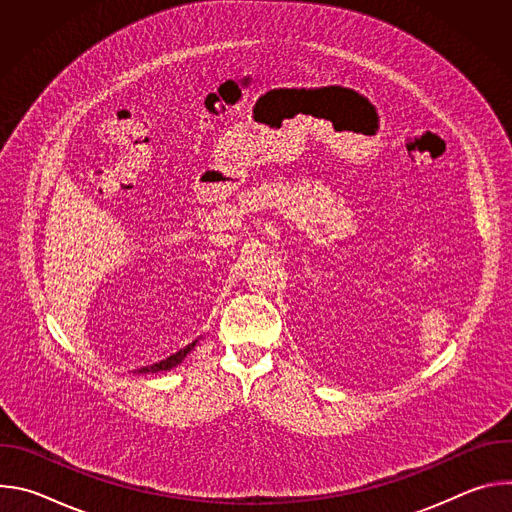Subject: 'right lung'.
Masks as SVG:
<instances>
[{
  "label": "right lung",
  "mask_w": 512,
  "mask_h": 512,
  "mask_svg": "<svg viewBox=\"0 0 512 512\" xmlns=\"http://www.w3.org/2000/svg\"><path fill=\"white\" fill-rule=\"evenodd\" d=\"M196 342H198V340H192L188 346L180 348L176 354H170L168 358H164V360L152 364V367H143V369H139L137 373H145V375H148V373H160V371H170V369L178 367V364L188 356V352L196 346Z\"/></svg>",
  "instance_id": "right-lung-1"
}]
</instances>
